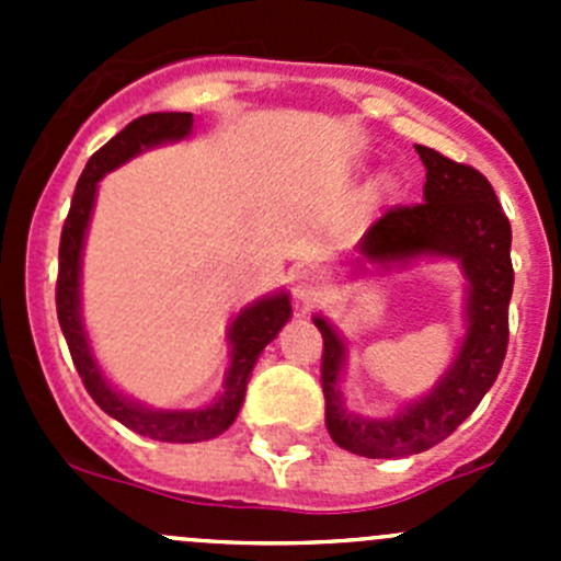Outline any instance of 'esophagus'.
<instances>
[{
    "label": "esophagus",
    "mask_w": 561,
    "mask_h": 561,
    "mask_svg": "<svg viewBox=\"0 0 561 561\" xmlns=\"http://www.w3.org/2000/svg\"><path fill=\"white\" fill-rule=\"evenodd\" d=\"M328 296V285L325 279H322V274H317V271H298L296 279H293V298H296V304L301 309H312L317 304L325 301Z\"/></svg>",
    "instance_id": "esophagus-1"
}]
</instances>
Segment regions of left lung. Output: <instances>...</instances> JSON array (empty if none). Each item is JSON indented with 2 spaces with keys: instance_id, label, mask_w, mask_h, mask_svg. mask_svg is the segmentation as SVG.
Listing matches in <instances>:
<instances>
[{
  "instance_id": "8db88e82",
  "label": "left lung",
  "mask_w": 561,
  "mask_h": 561,
  "mask_svg": "<svg viewBox=\"0 0 561 561\" xmlns=\"http://www.w3.org/2000/svg\"><path fill=\"white\" fill-rule=\"evenodd\" d=\"M426 165L423 201L393 206L360 239L358 252L371 265H404L417 257H454L467 276V336L450 369L432 393L407 404L399 415L360 417L347 412L342 380V336L325 317L322 333V393L325 426L339 448L366 458L423 454L443 443L474 412L494 386L507 353V307L513 296L511 222L483 173L454 162L428 146H415Z\"/></svg>"
}]
</instances>
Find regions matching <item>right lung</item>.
Wrapping results in <instances>:
<instances>
[{
	"mask_svg": "<svg viewBox=\"0 0 561 561\" xmlns=\"http://www.w3.org/2000/svg\"><path fill=\"white\" fill-rule=\"evenodd\" d=\"M192 124H195L192 113H149V116L129 122L116 138L107 140L98 154H92L81 179H78L59 241L56 314H59V325L67 339V347H70L72 364H76L83 386L98 401L100 410L133 428L140 437L160 439V443H203V439H214L217 434H222L244 404L249 375H252L260 353L282 331V325L290 320L293 312L287 293H274V296L249 304L236 314L228 331L230 366L228 375H225V390L217 401H211L203 410H151V407H144L118 393L100 371L81 320V252L89 219H92L94 197H98V184L105 173L133 160L144 149L186 138L192 133Z\"/></svg>",
	"mask_w": 561,
	"mask_h": 561,
	"instance_id": "obj_1",
	"label": "right lung"
}]
</instances>
